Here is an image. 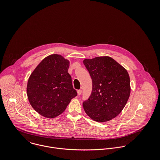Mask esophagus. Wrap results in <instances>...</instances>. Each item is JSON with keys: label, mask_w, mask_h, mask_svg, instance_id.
<instances>
[{"label": "esophagus", "mask_w": 160, "mask_h": 160, "mask_svg": "<svg viewBox=\"0 0 160 160\" xmlns=\"http://www.w3.org/2000/svg\"><path fill=\"white\" fill-rule=\"evenodd\" d=\"M81 93H82V90L79 89V90L78 91V95H80L81 94Z\"/></svg>", "instance_id": "34e87169"}]
</instances>
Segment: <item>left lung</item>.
Segmentation results:
<instances>
[{"label": "left lung", "mask_w": 160, "mask_h": 160, "mask_svg": "<svg viewBox=\"0 0 160 160\" xmlns=\"http://www.w3.org/2000/svg\"><path fill=\"white\" fill-rule=\"evenodd\" d=\"M83 63L92 81V90L83 108L92 119L108 121L125 107L131 92L127 70L110 57L85 59Z\"/></svg>", "instance_id": "1"}]
</instances>
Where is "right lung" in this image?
<instances>
[{"instance_id": "right-lung-1", "label": "right lung", "mask_w": 160, "mask_h": 160, "mask_svg": "<svg viewBox=\"0 0 160 160\" xmlns=\"http://www.w3.org/2000/svg\"><path fill=\"white\" fill-rule=\"evenodd\" d=\"M69 62L57 54L45 58L28 81L27 95L32 107L40 114L53 118L62 114L77 95L68 73Z\"/></svg>"}]
</instances>
